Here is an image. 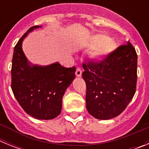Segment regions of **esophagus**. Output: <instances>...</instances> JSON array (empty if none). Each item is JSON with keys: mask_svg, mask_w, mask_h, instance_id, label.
I'll use <instances>...</instances> for the list:
<instances>
[{"mask_svg": "<svg viewBox=\"0 0 149 149\" xmlns=\"http://www.w3.org/2000/svg\"><path fill=\"white\" fill-rule=\"evenodd\" d=\"M75 74H76V76H77V77H81V75H82V71H81V68H77V69H76Z\"/></svg>", "mask_w": 149, "mask_h": 149, "instance_id": "obj_1", "label": "esophagus"}]
</instances>
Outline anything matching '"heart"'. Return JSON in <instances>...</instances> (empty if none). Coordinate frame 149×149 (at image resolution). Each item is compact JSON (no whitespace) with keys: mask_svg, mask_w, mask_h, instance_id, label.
<instances>
[{"mask_svg":"<svg viewBox=\"0 0 149 149\" xmlns=\"http://www.w3.org/2000/svg\"><path fill=\"white\" fill-rule=\"evenodd\" d=\"M109 38L106 36L98 35L95 36L91 42V47L93 48H99L95 54V59L96 60H102L108 56L115 48V44L113 42L107 41Z\"/></svg>","mask_w":149,"mask_h":149,"instance_id":"heart-1","label":"heart"}]
</instances>
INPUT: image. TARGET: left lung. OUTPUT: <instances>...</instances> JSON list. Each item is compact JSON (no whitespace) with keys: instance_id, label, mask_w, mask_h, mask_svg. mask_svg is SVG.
Returning a JSON list of instances; mask_svg holds the SVG:
<instances>
[{"instance_id":"1","label":"left lung","mask_w":149,"mask_h":149,"mask_svg":"<svg viewBox=\"0 0 149 149\" xmlns=\"http://www.w3.org/2000/svg\"><path fill=\"white\" fill-rule=\"evenodd\" d=\"M83 67L89 113L103 120L122 113L136 91L137 54L131 42L119 46L102 61H90Z\"/></svg>"}]
</instances>
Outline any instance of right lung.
Returning <instances> with one entry per match:
<instances>
[{
	"mask_svg": "<svg viewBox=\"0 0 149 149\" xmlns=\"http://www.w3.org/2000/svg\"><path fill=\"white\" fill-rule=\"evenodd\" d=\"M42 26L30 27L14 48L11 87L24 110L37 119L49 120L60 115L67 88L75 78V67L65 68L58 62L48 65H33L22 50L24 39Z\"/></svg>",
	"mask_w": 149,
	"mask_h": 149,
	"instance_id": "1",
	"label": "right lung"
}]
</instances>
